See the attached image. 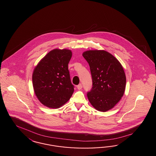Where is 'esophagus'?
Here are the masks:
<instances>
[{
    "label": "esophagus",
    "mask_w": 156,
    "mask_h": 156,
    "mask_svg": "<svg viewBox=\"0 0 156 156\" xmlns=\"http://www.w3.org/2000/svg\"><path fill=\"white\" fill-rule=\"evenodd\" d=\"M82 88V85L81 83L79 84V85L77 86V89H78V90H81Z\"/></svg>",
    "instance_id": "obj_1"
}]
</instances>
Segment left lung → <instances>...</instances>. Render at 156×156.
<instances>
[{
  "mask_svg": "<svg viewBox=\"0 0 156 156\" xmlns=\"http://www.w3.org/2000/svg\"><path fill=\"white\" fill-rule=\"evenodd\" d=\"M82 56L88 62L92 87L88 100L97 110L105 112L112 108L124 94L126 76L119 60L105 50H87Z\"/></svg>",
  "mask_w": 156,
  "mask_h": 156,
  "instance_id": "8db88e82",
  "label": "left lung"
}]
</instances>
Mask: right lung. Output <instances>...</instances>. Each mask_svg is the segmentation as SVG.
Wrapping results in <instances>:
<instances>
[{
	"mask_svg": "<svg viewBox=\"0 0 156 156\" xmlns=\"http://www.w3.org/2000/svg\"><path fill=\"white\" fill-rule=\"evenodd\" d=\"M72 52L68 49L51 50L34 70L32 83L40 102L49 108H57L67 103L74 90L68 64Z\"/></svg>",
	"mask_w": 156,
	"mask_h": 156,
	"instance_id": "right-lung-1",
	"label": "right lung"
}]
</instances>
